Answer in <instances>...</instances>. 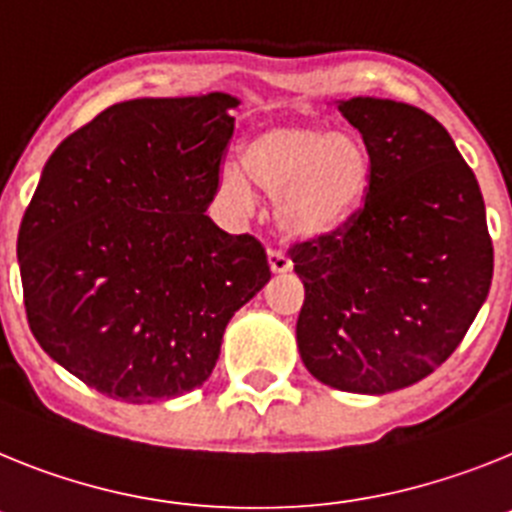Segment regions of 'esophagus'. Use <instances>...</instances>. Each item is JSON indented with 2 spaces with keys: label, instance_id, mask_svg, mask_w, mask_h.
<instances>
[{
  "label": "esophagus",
  "instance_id": "obj_1",
  "mask_svg": "<svg viewBox=\"0 0 512 512\" xmlns=\"http://www.w3.org/2000/svg\"><path fill=\"white\" fill-rule=\"evenodd\" d=\"M268 262L273 273H288V270H291V260H288L286 252L275 250V247L268 250Z\"/></svg>",
  "mask_w": 512,
  "mask_h": 512
}]
</instances>
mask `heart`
I'll return each mask as SVG.
<instances>
[{
  "label": "heart",
  "mask_w": 512,
  "mask_h": 512,
  "mask_svg": "<svg viewBox=\"0 0 512 512\" xmlns=\"http://www.w3.org/2000/svg\"><path fill=\"white\" fill-rule=\"evenodd\" d=\"M239 164L242 170L234 164L221 170V195L247 206V174L257 188L275 195L278 224L293 237H322L345 224L366 198L371 175L366 149L353 133L311 123L260 128L239 149Z\"/></svg>",
  "instance_id": "b5f03b06"
}]
</instances>
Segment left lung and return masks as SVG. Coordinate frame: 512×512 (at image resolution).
I'll return each instance as SVG.
<instances>
[{
  "instance_id": "8db88e82",
  "label": "left lung",
  "mask_w": 512,
  "mask_h": 512,
  "mask_svg": "<svg viewBox=\"0 0 512 512\" xmlns=\"http://www.w3.org/2000/svg\"><path fill=\"white\" fill-rule=\"evenodd\" d=\"M371 162L366 201L342 226L291 247L304 283L296 342L314 379L389 394L459 348L492 283L477 177L425 110L342 100Z\"/></svg>"
}]
</instances>
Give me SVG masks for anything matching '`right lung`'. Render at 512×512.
<instances>
[{
    "instance_id": "right-lung-1",
    "label": "right lung",
    "mask_w": 512,
    "mask_h": 512,
    "mask_svg": "<svg viewBox=\"0 0 512 512\" xmlns=\"http://www.w3.org/2000/svg\"><path fill=\"white\" fill-rule=\"evenodd\" d=\"M239 100L141 97L66 136L22 216L25 314L53 361L110 399L180 397L211 376L265 247L206 216Z\"/></svg>"
}]
</instances>
